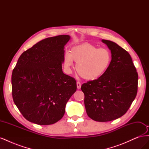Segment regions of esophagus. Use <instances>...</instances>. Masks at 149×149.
Listing matches in <instances>:
<instances>
[{"label":"esophagus","instance_id":"esophagus-1","mask_svg":"<svg viewBox=\"0 0 149 149\" xmlns=\"http://www.w3.org/2000/svg\"><path fill=\"white\" fill-rule=\"evenodd\" d=\"M76 85H77V88L78 89H79L81 88V84L80 82H79V81H78L77 83H76Z\"/></svg>","mask_w":149,"mask_h":149}]
</instances>
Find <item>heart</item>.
<instances>
[{
  "instance_id": "heart-1",
  "label": "heart",
  "mask_w": 149,
  "mask_h": 149,
  "mask_svg": "<svg viewBox=\"0 0 149 149\" xmlns=\"http://www.w3.org/2000/svg\"><path fill=\"white\" fill-rule=\"evenodd\" d=\"M111 53L105 48H97L94 45L86 43L71 48L70 53H65L63 65L66 73H71L73 61L76 69L85 79L94 80L104 74L111 65Z\"/></svg>"
}]
</instances>
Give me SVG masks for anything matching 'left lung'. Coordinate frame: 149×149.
Listing matches in <instances>:
<instances>
[{"instance_id":"obj_1","label":"left lung","mask_w":149,"mask_h":149,"mask_svg":"<svg viewBox=\"0 0 149 149\" xmlns=\"http://www.w3.org/2000/svg\"><path fill=\"white\" fill-rule=\"evenodd\" d=\"M112 60L106 73L81 86L84 106L90 118L98 122L118 119L126 113L137 93L138 74L129 53L110 40H102Z\"/></svg>"}]
</instances>
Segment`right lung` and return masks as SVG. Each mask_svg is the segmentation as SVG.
Listing matches in <instances>:
<instances>
[{
    "instance_id": "right-lung-1",
    "label": "right lung",
    "mask_w": 149,
    "mask_h": 149,
    "mask_svg": "<svg viewBox=\"0 0 149 149\" xmlns=\"http://www.w3.org/2000/svg\"><path fill=\"white\" fill-rule=\"evenodd\" d=\"M70 38L58 35L38 42L22 54L12 71L13 101L31 123L50 125L60 120L76 91V80L62 71Z\"/></svg>"
}]
</instances>
